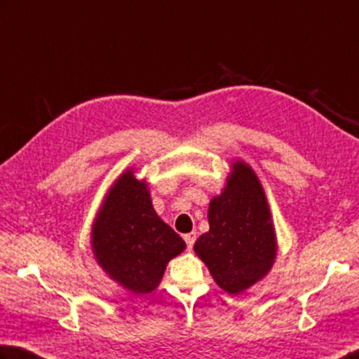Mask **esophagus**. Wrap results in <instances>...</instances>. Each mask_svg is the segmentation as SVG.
<instances>
[{
	"label": "esophagus",
	"instance_id": "esophagus-1",
	"mask_svg": "<svg viewBox=\"0 0 359 359\" xmlns=\"http://www.w3.org/2000/svg\"><path fill=\"white\" fill-rule=\"evenodd\" d=\"M184 240H185V243H187V246H188V250H193V245H194V242H196V232H190V233H185L184 236Z\"/></svg>",
	"mask_w": 359,
	"mask_h": 359
}]
</instances>
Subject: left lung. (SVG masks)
<instances>
[{
	"label": "left lung",
	"instance_id": "1",
	"mask_svg": "<svg viewBox=\"0 0 359 359\" xmlns=\"http://www.w3.org/2000/svg\"><path fill=\"white\" fill-rule=\"evenodd\" d=\"M208 226L194 252L221 289L238 295L269 275L278 252L275 224L264 187L248 163H232L223 191L208 204Z\"/></svg>",
	"mask_w": 359,
	"mask_h": 359
}]
</instances>
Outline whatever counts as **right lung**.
<instances>
[{
  "mask_svg": "<svg viewBox=\"0 0 359 359\" xmlns=\"http://www.w3.org/2000/svg\"><path fill=\"white\" fill-rule=\"evenodd\" d=\"M90 248L113 281L142 295L158 287L168 262L187 245L155 212L147 182L128 168L109 187L95 215Z\"/></svg>",
  "mask_w": 359,
  "mask_h": 359,
  "instance_id": "1",
  "label": "right lung"
}]
</instances>
